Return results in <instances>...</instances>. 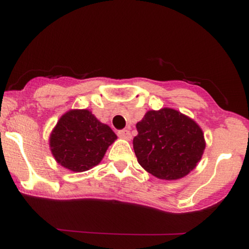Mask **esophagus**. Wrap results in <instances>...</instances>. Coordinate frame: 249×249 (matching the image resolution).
I'll return each instance as SVG.
<instances>
[{
  "mask_svg": "<svg viewBox=\"0 0 249 249\" xmlns=\"http://www.w3.org/2000/svg\"><path fill=\"white\" fill-rule=\"evenodd\" d=\"M118 136L123 139H131V132L128 130H119L118 131Z\"/></svg>",
  "mask_w": 249,
  "mask_h": 249,
  "instance_id": "esophagus-1",
  "label": "esophagus"
}]
</instances>
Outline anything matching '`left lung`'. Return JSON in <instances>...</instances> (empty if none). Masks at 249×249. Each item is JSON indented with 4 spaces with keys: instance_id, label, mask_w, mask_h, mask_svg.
Segmentation results:
<instances>
[{
    "instance_id": "1",
    "label": "left lung",
    "mask_w": 249,
    "mask_h": 249,
    "mask_svg": "<svg viewBox=\"0 0 249 249\" xmlns=\"http://www.w3.org/2000/svg\"><path fill=\"white\" fill-rule=\"evenodd\" d=\"M136 127L133 150L138 162L159 179L186 176L196 166L206 146L199 125L173 108L148 111Z\"/></svg>"
}]
</instances>
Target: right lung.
<instances>
[{
	"instance_id": "add662e5",
	"label": "right lung",
	"mask_w": 249,
	"mask_h": 249,
	"mask_svg": "<svg viewBox=\"0 0 249 249\" xmlns=\"http://www.w3.org/2000/svg\"><path fill=\"white\" fill-rule=\"evenodd\" d=\"M117 136L89 110H71L63 115L50 136L56 161L73 172L98 165Z\"/></svg>"
}]
</instances>
